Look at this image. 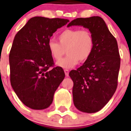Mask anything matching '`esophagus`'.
<instances>
[{
	"mask_svg": "<svg viewBox=\"0 0 131 131\" xmlns=\"http://www.w3.org/2000/svg\"><path fill=\"white\" fill-rule=\"evenodd\" d=\"M64 71L65 75L67 76V77H68V76H69V71L67 69H64Z\"/></svg>",
	"mask_w": 131,
	"mask_h": 131,
	"instance_id": "34e87169",
	"label": "esophagus"
}]
</instances>
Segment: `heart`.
<instances>
[{
    "instance_id": "1",
    "label": "heart",
    "mask_w": 131,
    "mask_h": 131,
    "mask_svg": "<svg viewBox=\"0 0 131 131\" xmlns=\"http://www.w3.org/2000/svg\"><path fill=\"white\" fill-rule=\"evenodd\" d=\"M59 43L50 40L47 43V49L53 60L58 61L65 54L67 49L68 55L57 62L62 69H71L81 62L86 61L92 55L94 49L93 36L88 30L67 29L58 37Z\"/></svg>"
}]
</instances>
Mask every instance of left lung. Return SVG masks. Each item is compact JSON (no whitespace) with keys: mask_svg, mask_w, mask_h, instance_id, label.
Here are the masks:
<instances>
[{"mask_svg":"<svg viewBox=\"0 0 131 131\" xmlns=\"http://www.w3.org/2000/svg\"><path fill=\"white\" fill-rule=\"evenodd\" d=\"M72 26L88 28L94 41L90 57L69 73L74 105L82 112L95 113L107 103L117 88L120 66L118 43L101 17L77 18L67 27Z\"/></svg>","mask_w":131,"mask_h":131,"instance_id":"8db88e82","label":"left lung"}]
</instances>
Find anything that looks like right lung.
Instances as JSON below:
<instances>
[{"label":"right lung","mask_w":131,"mask_h":131,"mask_svg":"<svg viewBox=\"0 0 131 131\" xmlns=\"http://www.w3.org/2000/svg\"><path fill=\"white\" fill-rule=\"evenodd\" d=\"M69 20L32 17L13 39L9 53L10 81L13 90L26 106L44 110L53 101V94L65 74L53 67L47 43L58 28Z\"/></svg>","instance_id":"add662e5"}]
</instances>
